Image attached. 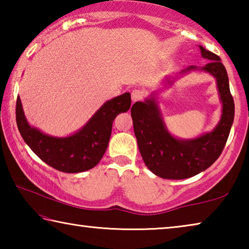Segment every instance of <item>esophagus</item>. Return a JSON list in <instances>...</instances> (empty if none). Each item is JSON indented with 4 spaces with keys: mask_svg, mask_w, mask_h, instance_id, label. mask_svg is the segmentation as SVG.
Returning <instances> with one entry per match:
<instances>
[{
    "mask_svg": "<svg viewBox=\"0 0 249 249\" xmlns=\"http://www.w3.org/2000/svg\"><path fill=\"white\" fill-rule=\"evenodd\" d=\"M144 98V92L140 89H134L132 91V101L133 102H137V101H141Z\"/></svg>",
    "mask_w": 249,
    "mask_h": 249,
    "instance_id": "obj_1",
    "label": "esophagus"
}]
</instances>
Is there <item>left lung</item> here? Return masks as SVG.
Returning <instances> with one entry per match:
<instances>
[{"label": "left lung", "instance_id": "obj_1", "mask_svg": "<svg viewBox=\"0 0 249 249\" xmlns=\"http://www.w3.org/2000/svg\"><path fill=\"white\" fill-rule=\"evenodd\" d=\"M208 61L202 70L215 77L223 103L220 123L212 132L191 141H181L166 129L154 98L136 102L130 108L134 133L145 165L163 179H185L208 169L220 157L234 121L235 105L230 91L229 77L221 58L199 46ZM196 69L189 67L187 70Z\"/></svg>", "mask_w": 249, "mask_h": 249}]
</instances>
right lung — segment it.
I'll list each match as a JSON object with an SVG mask.
<instances>
[{
    "label": "right lung",
    "instance_id": "obj_1",
    "mask_svg": "<svg viewBox=\"0 0 249 249\" xmlns=\"http://www.w3.org/2000/svg\"><path fill=\"white\" fill-rule=\"evenodd\" d=\"M130 103L129 93L116 96L105 102L78 133L57 138L29 126L18 96L16 123L25 142L44 162L59 171L77 174L98 165L107 148L113 121L117 114L127 112Z\"/></svg>",
    "mask_w": 249,
    "mask_h": 249
}]
</instances>
